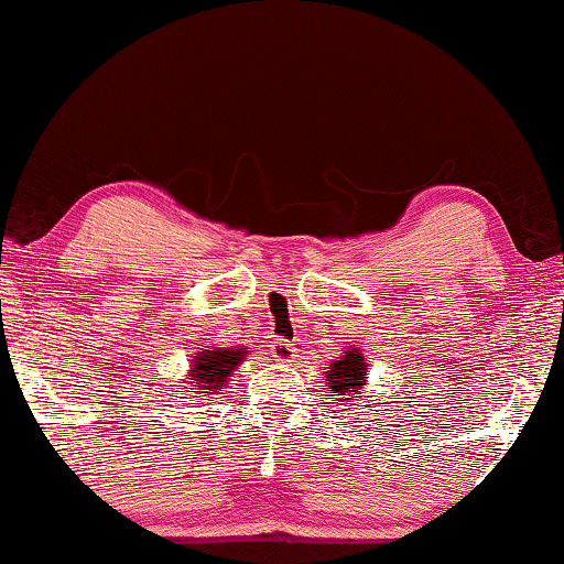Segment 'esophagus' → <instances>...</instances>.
Instances as JSON below:
<instances>
[{
  "label": "esophagus",
  "instance_id": "esophagus-1",
  "mask_svg": "<svg viewBox=\"0 0 564 564\" xmlns=\"http://www.w3.org/2000/svg\"><path fill=\"white\" fill-rule=\"evenodd\" d=\"M271 354L275 361L281 364H289L296 359V346H293L291 341H285V338H275V341L271 344Z\"/></svg>",
  "mask_w": 564,
  "mask_h": 564
}]
</instances>
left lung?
<instances>
[{
  "mask_svg": "<svg viewBox=\"0 0 564 564\" xmlns=\"http://www.w3.org/2000/svg\"><path fill=\"white\" fill-rule=\"evenodd\" d=\"M366 379V364L359 351H346L341 361L330 364L326 381L330 383V397L344 399L351 397V391L361 389Z\"/></svg>",
  "mask_w": 564,
  "mask_h": 564,
  "instance_id": "1",
  "label": "left lung"
}]
</instances>
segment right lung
I'll return each instance as SVG.
<instances>
[{"mask_svg": "<svg viewBox=\"0 0 564 564\" xmlns=\"http://www.w3.org/2000/svg\"><path fill=\"white\" fill-rule=\"evenodd\" d=\"M240 348H218V351H200L193 361V383L203 389L200 394H213L220 389V383H226V377L230 371L243 361Z\"/></svg>", "mask_w": 564, "mask_h": 564, "instance_id": "obj_1", "label": "right lung"}]
</instances>
